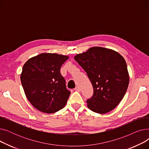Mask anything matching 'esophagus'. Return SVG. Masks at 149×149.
<instances>
[{
  "instance_id": "1",
  "label": "esophagus",
  "mask_w": 149,
  "mask_h": 149,
  "mask_svg": "<svg viewBox=\"0 0 149 149\" xmlns=\"http://www.w3.org/2000/svg\"><path fill=\"white\" fill-rule=\"evenodd\" d=\"M74 90H75V91L79 92V91H80V87H79V86H77V87L74 89Z\"/></svg>"
}]
</instances>
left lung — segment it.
<instances>
[{"instance_id": "obj_1", "label": "left lung", "mask_w": 149, "mask_h": 149, "mask_svg": "<svg viewBox=\"0 0 149 149\" xmlns=\"http://www.w3.org/2000/svg\"><path fill=\"white\" fill-rule=\"evenodd\" d=\"M74 59L86 72L92 84L93 94L86 101L88 107L101 114L112 111L123 100L129 86L124 58L113 50L93 47L77 54Z\"/></svg>"}]
</instances>
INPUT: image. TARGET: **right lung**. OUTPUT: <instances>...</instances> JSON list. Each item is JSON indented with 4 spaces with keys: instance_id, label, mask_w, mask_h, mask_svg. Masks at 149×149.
Masks as SVG:
<instances>
[{
    "instance_id": "add662e5",
    "label": "right lung",
    "mask_w": 149,
    "mask_h": 149,
    "mask_svg": "<svg viewBox=\"0 0 149 149\" xmlns=\"http://www.w3.org/2000/svg\"><path fill=\"white\" fill-rule=\"evenodd\" d=\"M68 58L42 53L23 65L20 75L22 86L28 100L37 110L52 113L65 106L70 92L66 88L60 68Z\"/></svg>"
}]
</instances>
